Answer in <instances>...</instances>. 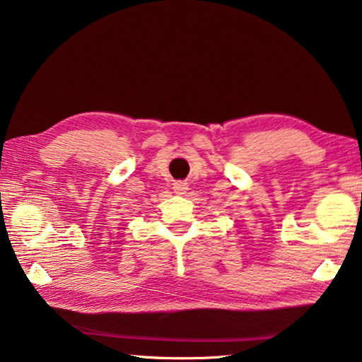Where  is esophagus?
Wrapping results in <instances>:
<instances>
[{
  "mask_svg": "<svg viewBox=\"0 0 362 362\" xmlns=\"http://www.w3.org/2000/svg\"><path fill=\"white\" fill-rule=\"evenodd\" d=\"M187 190H188V185L185 182H175L174 183V192L177 194H185Z\"/></svg>",
  "mask_w": 362,
  "mask_h": 362,
  "instance_id": "obj_1",
  "label": "esophagus"
}]
</instances>
